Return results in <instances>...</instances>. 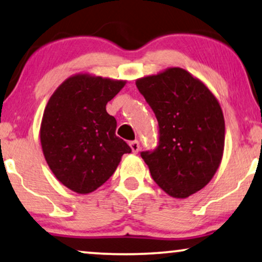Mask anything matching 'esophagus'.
Wrapping results in <instances>:
<instances>
[{
    "label": "esophagus",
    "instance_id": "34e87169",
    "mask_svg": "<svg viewBox=\"0 0 262 262\" xmlns=\"http://www.w3.org/2000/svg\"><path fill=\"white\" fill-rule=\"evenodd\" d=\"M130 148L132 150V152L137 154L139 151V142L138 141H132L130 142Z\"/></svg>",
    "mask_w": 262,
    "mask_h": 262
}]
</instances>
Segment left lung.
<instances>
[{
    "label": "left lung",
    "mask_w": 262,
    "mask_h": 262,
    "mask_svg": "<svg viewBox=\"0 0 262 262\" xmlns=\"http://www.w3.org/2000/svg\"><path fill=\"white\" fill-rule=\"evenodd\" d=\"M159 121L160 141L143 151L154 181L173 198L194 194L211 181L224 151L222 107L199 78L168 68L136 81Z\"/></svg>",
    "instance_id": "left-lung-1"
}]
</instances>
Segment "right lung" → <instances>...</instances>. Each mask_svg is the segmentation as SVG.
<instances>
[{
  "label": "right lung",
  "mask_w": 262,
  "mask_h": 262,
  "mask_svg": "<svg viewBox=\"0 0 262 262\" xmlns=\"http://www.w3.org/2000/svg\"><path fill=\"white\" fill-rule=\"evenodd\" d=\"M124 80L76 74L53 92L40 124L42 154L60 184L88 194L116 171L131 148L116 136L117 120L106 111Z\"/></svg>",
  "instance_id": "obj_1"
}]
</instances>
